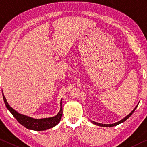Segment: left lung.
<instances>
[{
  "mask_svg": "<svg viewBox=\"0 0 147 147\" xmlns=\"http://www.w3.org/2000/svg\"><path fill=\"white\" fill-rule=\"evenodd\" d=\"M137 107V106L136 107H135L134 110H133V111L130 113L129 114L127 115V116L125 117L123 119H121V120H120L119 121H118V122H116L115 123H113V124H102V123H96V122H94V121H92V123H93L94 124H95V125H99V126H102V127H113V126H116L117 125H118V124L122 123V122H124L125 120H127V119L129 118V117L131 116L133 113H134V112L135 111V110L136 109Z\"/></svg>",
  "mask_w": 147,
  "mask_h": 147,
  "instance_id": "left-lung-1",
  "label": "left lung"
}]
</instances>
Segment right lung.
<instances>
[{"instance_id": "right-lung-1", "label": "right lung", "mask_w": 147, "mask_h": 147, "mask_svg": "<svg viewBox=\"0 0 147 147\" xmlns=\"http://www.w3.org/2000/svg\"><path fill=\"white\" fill-rule=\"evenodd\" d=\"M3 96L4 99V102L5 103L6 108H8L13 116L17 119V121L24 125L25 127L29 129L35 130V131H44L49 129L55 127V125L60 122V119L62 116V100L60 102V110L58 112V114L55 117L49 118H42V119H34L30 117L24 116V115L20 114L18 112L13 110V108L10 107L8 105L6 99L4 96L3 92Z\"/></svg>"}]
</instances>
